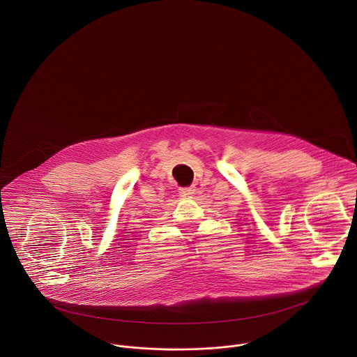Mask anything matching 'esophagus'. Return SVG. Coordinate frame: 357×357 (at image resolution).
<instances>
[{"mask_svg":"<svg viewBox=\"0 0 357 357\" xmlns=\"http://www.w3.org/2000/svg\"><path fill=\"white\" fill-rule=\"evenodd\" d=\"M196 192H197L196 186H190V188H183V189H181V195H183V196H195Z\"/></svg>","mask_w":357,"mask_h":357,"instance_id":"34e87169","label":"esophagus"}]
</instances>
